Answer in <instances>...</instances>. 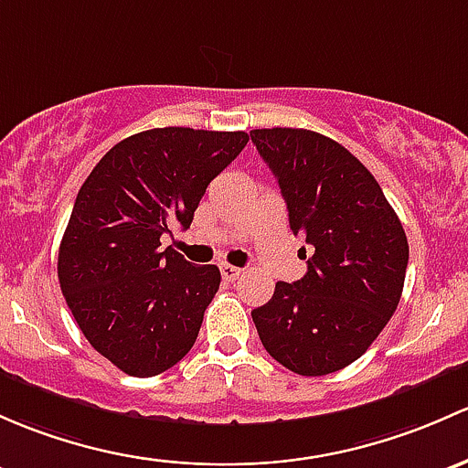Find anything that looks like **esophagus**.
Instances as JSON below:
<instances>
[{
  "mask_svg": "<svg viewBox=\"0 0 468 468\" xmlns=\"http://www.w3.org/2000/svg\"><path fill=\"white\" fill-rule=\"evenodd\" d=\"M221 278L224 280H229V282H233V280H238L239 275L244 273V269H239V267H233V264H221Z\"/></svg>",
  "mask_w": 468,
  "mask_h": 468,
  "instance_id": "esophagus-1",
  "label": "esophagus"
}]
</instances>
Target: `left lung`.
Here are the masks:
<instances>
[{
  "mask_svg": "<svg viewBox=\"0 0 468 468\" xmlns=\"http://www.w3.org/2000/svg\"><path fill=\"white\" fill-rule=\"evenodd\" d=\"M250 141L278 179L293 235L314 250L307 273L275 284L250 316L264 350L287 370L332 375L356 361L395 314L406 233L370 170L329 136L273 127L253 130Z\"/></svg>",
  "mask_w": 468,
  "mask_h": 468,
  "instance_id": "1",
  "label": "left lung"
}]
</instances>
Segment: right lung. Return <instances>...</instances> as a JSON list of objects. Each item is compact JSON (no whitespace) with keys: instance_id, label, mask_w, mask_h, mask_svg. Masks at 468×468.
Returning <instances> with one entry per match:
<instances>
[{"instance_id":"obj_1","label":"right lung","mask_w":468,"mask_h":468,"mask_svg":"<svg viewBox=\"0 0 468 468\" xmlns=\"http://www.w3.org/2000/svg\"><path fill=\"white\" fill-rule=\"evenodd\" d=\"M249 144L247 132L154 127L116 144L82 184L58 250V280L87 341L130 377L179 363L218 293L215 264L161 249Z\"/></svg>"}]
</instances>
